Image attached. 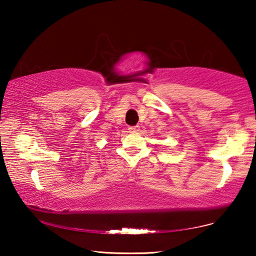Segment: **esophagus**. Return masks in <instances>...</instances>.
I'll return each instance as SVG.
<instances>
[{
    "instance_id": "34e87169",
    "label": "esophagus",
    "mask_w": 256,
    "mask_h": 256,
    "mask_svg": "<svg viewBox=\"0 0 256 256\" xmlns=\"http://www.w3.org/2000/svg\"><path fill=\"white\" fill-rule=\"evenodd\" d=\"M128 131L130 132H138L140 131V126H138V125H136V126H128Z\"/></svg>"
}]
</instances>
